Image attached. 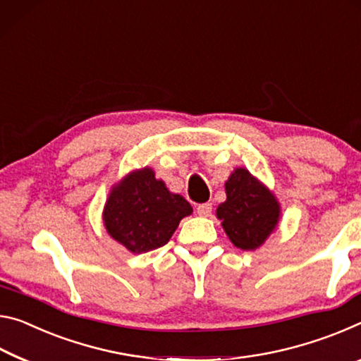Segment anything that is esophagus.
<instances>
[{
  "instance_id": "34e87169",
  "label": "esophagus",
  "mask_w": 361,
  "mask_h": 361,
  "mask_svg": "<svg viewBox=\"0 0 361 361\" xmlns=\"http://www.w3.org/2000/svg\"><path fill=\"white\" fill-rule=\"evenodd\" d=\"M211 211H212V204L211 203H202V204H198L197 206V212L200 216H209L211 214Z\"/></svg>"
}]
</instances>
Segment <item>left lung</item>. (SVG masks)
<instances>
[{
	"mask_svg": "<svg viewBox=\"0 0 361 361\" xmlns=\"http://www.w3.org/2000/svg\"><path fill=\"white\" fill-rule=\"evenodd\" d=\"M227 200L217 208V217L228 238L241 250H256L279 222L280 206L274 195L243 168L226 182Z\"/></svg>",
	"mask_w": 361,
	"mask_h": 361,
	"instance_id": "8db88e82",
	"label": "left lung"
}]
</instances>
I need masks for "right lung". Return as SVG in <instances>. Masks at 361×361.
Listing matches in <instances>:
<instances>
[{"label":"right lung","mask_w":361,"mask_h":361,"mask_svg":"<svg viewBox=\"0 0 361 361\" xmlns=\"http://www.w3.org/2000/svg\"><path fill=\"white\" fill-rule=\"evenodd\" d=\"M190 212L184 197L171 193L152 169L144 168L111 190L104 222L111 238L140 254L166 245L182 217Z\"/></svg>","instance_id":"add662e5"}]
</instances>
